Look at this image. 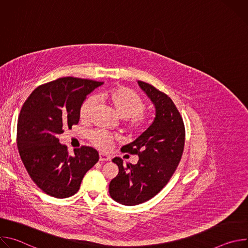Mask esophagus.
Masks as SVG:
<instances>
[{"label":"esophagus","mask_w":248,"mask_h":248,"mask_svg":"<svg viewBox=\"0 0 248 248\" xmlns=\"http://www.w3.org/2000/svg\"><path fill=\"white\" fill-rule=\"evenodd\" d=\"M99 160H100L101 162H103V161H110V160H111V157H110L109 155H107V154L100 153V154H99Z\"/></svg>","instance_id":"esophagus-1"}]
</instances>
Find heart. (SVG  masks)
Segmentation results:
<instances>
[{"mask_svg":"<svg viewBox=\"0 0 248 248\" xmlns=\"http://www.w3.org/2000/svg\"><path fill=\"white\" fill-rule=\"evenodd\" d=\"M96 98L107 104L113 109L115 114L122 120H125L127 127L131 130H143L150 124V116L145 113V103L137 93L125 87H113L100 92ZM96 110V100L88 97L80 106L79 118L82 122L88 123ZM91 143L98 148L108 149L112 144L111 136L102 130H95L90 133Z\"/></svg>","mask_w":248,"mask_h":248,"instance_id":"b5f03b06","label":"heart"}]
</instances>
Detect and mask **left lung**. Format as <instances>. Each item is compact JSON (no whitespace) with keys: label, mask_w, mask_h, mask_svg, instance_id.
Listing matches in <instances>:
<instances>
[{"label":"left lung","mask_w":248,"mask_h":248,"mask_svg":"<svg viewBox=\"0 0 248 248\" xmlns=\"http://www.w3.org/2000/svg\"><path fill=\"white\" fill-rule=\"evenodd\" d=\"M138 85L153 103L155 118L144 132L121 149L137 155V164L124 165L121 158L113 159L119 173L111 181L109 192L115 201L126 206L143 203L161 191L178 167L185 147L184 121L171 99L149 83L138 80Z\"/></svg>","instance_id":"8db88e82"}]
</instances>
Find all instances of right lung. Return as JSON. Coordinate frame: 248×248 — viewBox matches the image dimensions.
Segmentation results:
<instances>
[{
  "label": "right lung",
  "instance_id": "1",
  "mask_svg": "<svg viewBox=\"0 0 248 248\" xmlns=\"http://www.w3.org/2000/svg\"><path fill=\"white\" fill-rule=\"evenodd\" d=\"M102 84L62 78L34 89L22 106L16 129L18 152L32 181L50 196L76 194L84 174L99 160L97 150L88 146L69 156L58 135L78 124L81 104Z\"/></svg>",
  "mask_w": 248,
  "mask_h": 248
}]
</instances>
